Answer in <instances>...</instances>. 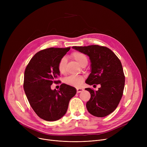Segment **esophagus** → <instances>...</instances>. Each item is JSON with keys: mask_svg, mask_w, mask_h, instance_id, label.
Returning <instances> with one entry per match:
<instances>
[{"mask_svg": "<svg viewBox=\"0 0 147 147\" xmlns=\"http://www.w3.org/2000/svg\"><path fill=\"white\" fill-rule=\"evenodd\" d=\"M83 90L84 89L83 88H77V93H80V92L83 91Z\"/></svg>", "mask_w": 147, "mask_h": 147, "instance_id": "34e87169", "label": "esophagus"}]
</instances>
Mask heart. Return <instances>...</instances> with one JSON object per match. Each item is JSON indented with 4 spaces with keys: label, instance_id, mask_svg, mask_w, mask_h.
Here are the masks:
<instances>
[{
    "label": "heart",
    "instance_id": "obj_1",
    "mask_svg": "<svg viewBox=\"0 0 147 147\" xmlns=\"http://www.w3.org/2000/svg\"><path fill=\"white\" fill-rule=\"evenodd\" d=\"M71 57L76 60L81 66L83 64H88V58L84 53L80 52H74L71 53ZM67 59L63 58L60 59L58 65V69L59 73L64 74L66 73ZM84 80L83 76L81 75H71L64 79V82L69 86L74 87H80Z\"/></svg>",
    "mask_w": 147,
    "mask_h": 147
}]
</instances>
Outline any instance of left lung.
<instances>
[{"mask_svg":"<svg viewBox=\"0 0 147 147\" xmlns=\"http://www.w3.org/2000/svg\"><path fill=\"white\" fill-rule=\"evenodd\" d=\"M72 48L89 57L91 73L86 83L101 84L96 91L85 89L90 94L86 103L87 110L94 116L105 117L115 110L123 95L125 77L121 62L111 49L105 46L95 45Z\"/></svg>","mask_w":147,"mask_h":147,"instance_id":"left-lung-1","label":"left lung"}]
</instances>
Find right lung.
Listing matches in <instances>:
<instances>
[{
  "label": "right lung",
  "mask_w": 147,
  "mask_h": 147,
  "mask_svg": "<svg viewBox=\"0 0 147 147\" xmlns=\"http://www.w3.org/2000/svg\"><path fill=\"white\" fill-rule=\"evenodd\" d=\"M70 48H50L36 53L30 59L24 72V89L28 101L40 118L55 121L66 113L68 104L76 89L65 83L59 90H52L53 83H60L59 61Z\"/></svg>",
  "instance_id": "obj_1"
}]
</instances>
